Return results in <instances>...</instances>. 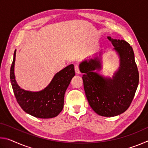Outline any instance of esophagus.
Instances as JSON below:
<instances>
[{"label":"esophagus","instance_id":"34e87169","mask_svg":"<svg viewBox=\"0 0 148 148\" xmlns=\"http://www.w3.org/2000/svg\"><path fill=\"white\" fill-rule=\"evenodd\" d=\"M74 70H75V72H76V74H80V71H79V69L78 65H77V64L75 65Z\"/></svg>","mask_w":148,"mask_h":148}]
</instances>
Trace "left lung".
<instances>
[{
    "instance_id": "1",
    "label": "left lung",
    "mask_w": 148,
    "mask_h": 148,
    "mask_svg": "<svg viewBox=\"0 0 148 148\" xmlns=\"http://www.w3.org/2000/svg\"><path fill=\"white\" fill-rule=\"evenodd\" d=\"M119 58V66L112 77L97 72L102 69V52L99 56L85 59L79 64L86 97L91 108L99 116L114 117L128 109L139 82V74L133 49L123 40L107 37ZM96 72H95V71Z\"/></svg>"
}]
</instances>
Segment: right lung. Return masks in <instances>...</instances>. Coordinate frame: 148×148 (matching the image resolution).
<instances>
[{
    "mask_svg": "<svg viewBox=\"0 0 148 148\" xmlns=\"http://www.w3.org/2000/svg\"><path fill=\"white\" fill-rule=\"evenodd\" d=\"M16 49L10 69V81L15 97L26 113L38 118L48 119L58 116L64 106L67 87L75 76L74 64H70L56 74L46 87L40 91H27L17 84L14 74Z\"/></svg>",
    "mask_w": 148,
    "mask_h": 148,
    "instance_id": "obj_1",
    "label": "right lung"
}]
</instances>
